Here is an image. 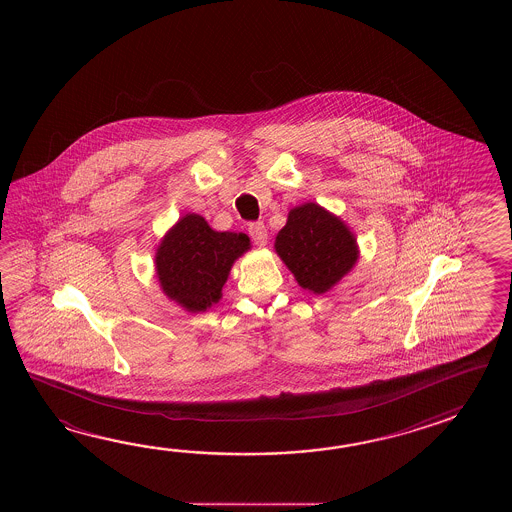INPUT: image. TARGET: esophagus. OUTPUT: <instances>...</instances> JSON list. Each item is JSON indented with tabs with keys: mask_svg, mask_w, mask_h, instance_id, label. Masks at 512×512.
<instances>
[{
	"mask_svg": "<svg viewBox=\"0 0 512 512\" xmlns=\"http://www.w3.org/2000/svg\"><path fill=\"white\" fill-rule=\"evenodd\" d=\"M249 234H251L252 241L256 243V245H267V240H269V236H267V229H265V225L263 223H251L249 225Z\"/></svg>",
	"mask_w": 512,
	"mask_h": 512,
	"instance_id": "obj_1",
	"label": "esophagus"
}]
</instances>
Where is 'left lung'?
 I'll return each mask as SVG.
<instances>
[{
	"label": "left lung",
	"instance_id": "1",
	"mask_svg": "<svg viewBox=\"0 0 512 512\" xmlns=\"http://www.w3.org/2000/svg\"><path fill=\"white\" fill-rule=\"evenodd\" d=\"M274 251L298 285L313 294L331 291L353 271L360 256L357 236L342 218L318 203L289 210L287 223L274 240Z\"/></svg>",
	"mask_w": 512,
	"mask_h": 512
}]
</instances>
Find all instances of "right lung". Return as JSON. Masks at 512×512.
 Here are the masks:
<instances>
[{
	"label": "right lung",
	"mask_w": 512,
	"mask_h": 512,
	"mask_svg": "<svg viewBox=\"0 0 512 512\" xmlns=\"http://www.w3.org/2000/svg\"><path fill=\"white\" fill-rule=\"evenodd\" d=\"M247 251V234L218 232L190 212L157 245L155 276L168 300L188 313H205L221 300L234 261Z\"/></svg>",
	"instance_id": "add662e5"
}]
</instances>
